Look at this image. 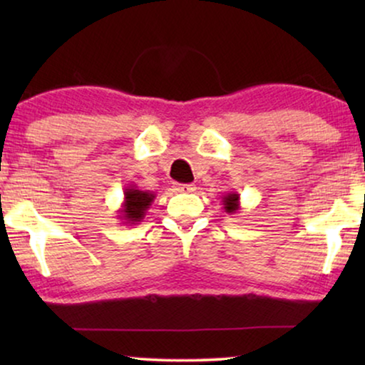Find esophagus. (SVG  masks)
I'll use <instances>...</instances> for the list:
<instances>
[{"mask_svg": "<svg viewBox=\"0 0 365 365\" xmlns=\"http://www.w3.org/2000/svg\"><path fill=\"white\" fill-rule=\"evenodd\" d=\"M174 189L178 192H194L196 191V186L194 184H174Z\"/></svg>", "mask_w": 365, "mask_h": 365, "instance_id": "34e87169", "label": "esophagus"}]
</instances>
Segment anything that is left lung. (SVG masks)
<instances>
[{
    "instance_id": "8db88e82",
    "label": "left lung",
    "mask_w": 365,
    "mask_h": 365,
    "mask_svg": "<svg viewBox=\"0 0 365 365\" xmlns=\"http://www.w3.org/2000/svg\"><path fill=\"white\" fill-rule=\"evenodd\" d=\"M241 196L237 192H227L222 196V206L227 214H237L241 209Z\"/></svg>"
}]
</instances>
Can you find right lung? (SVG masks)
<instances>
[{
  "label": "right lung",
  "instance_id": "add662e5",
  "mask_svg": "<svg viewBox=\"0 0 365 365\" xmlns=\"http://www.w3.org/2000/svg\"><path fill=\"white\" fill-rule=\"evenodd\" d=\"M156 197V194L149 191H141L138 189L136 184H129L124 189V201L121 204V209L118 211V219H121V224H139L146 216L148 209L151 207V204Z\"/></svg>",
  "mask_w": 365,
  "mask_h": 365
}]
</instances>
